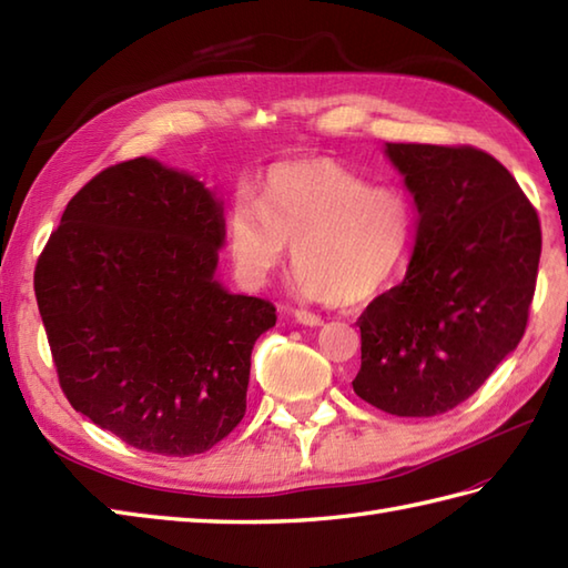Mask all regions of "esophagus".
Wrapping results in <instances>:
<instances>
[{
  "instance_id": "obj_1",
  "label": "esophagus",
  "mask_w": 568,
  "mask_h": 568,
  "mask_svg": "<svg viewBox=\"0 0 568 568\" xmlns=\"http://www.w3.org/2000/svg\"><path fill=\"white\" fill-rule=\"evenodd\" d=\"M293 317L297 324H305V327H320L322 317L315 315V312H307V310H293Z\"/></svg>"
}]
</instances>
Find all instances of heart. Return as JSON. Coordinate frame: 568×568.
I'll list each match as a JSON object with an SVG mask.
<instances>
[{"label": "heart", "instance_id": "heart-1", "mask_svg": "<svg viewBox=\"0 0 568 568\" xmlns=\"http://www.w3.org/2000/svg\"><path fill=\"white\" fill-rule=\"evenodd\" d=\"M224 236L244 283H265L285 261V244H293L297 293L352 307L403 271L415 210L403 190L371 185L339 163L295 161L271 168L256 202L234 204Z\"/></svg>", "mask_w": 568, "mask_h": 568}]
</instances>
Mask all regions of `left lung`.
<instances>
[{
	"mask_svg": "<svg viewBox=\"0 0 568 568\" xmlns=\"http://www.w3.org/2000/svg\"><path fill=\"white\" fill-rule=\"evenodd\" d=\"M417 204L400 285L358 317L354 393L397 417L468 400L520 344L541 253L537 210L508 168L474 146L388 143Z\"/></svg>",
	"mask_w": 568,
	"mask_h": 568,
	"instance_id": "8db88e82",
	"label": "left lung"
}]
</instances>
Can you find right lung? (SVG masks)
I'll return each mask as SVG.
<instances>
[{
	"label": "right lung",
	"instance_id": "obj_1",
	"mask_svg": "<svg viewBox=\"0 0 568 568\" xmlns=\"http://www.w3.org/2000/svg\"><path fill=\"white\" fill-rule=\"evenodd\" d=\"M222 204L153 159L104 168L60 216L33 273L68 403L129 446L212 449L246 413L251 348L268 300L214 277Z\"/></svg>",
	"mask_w": 568,
	"mask_h": 568
}]
</instances>
